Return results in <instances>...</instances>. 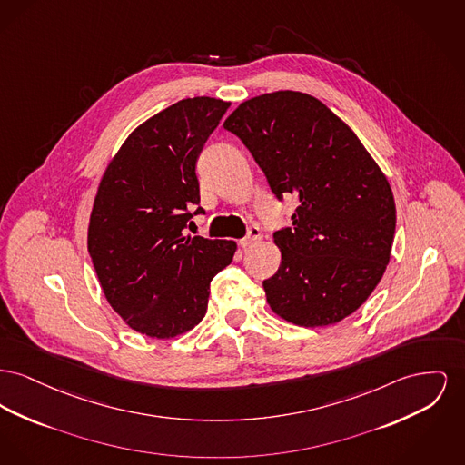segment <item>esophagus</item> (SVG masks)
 Wrapping results in <instances>:
<instances>
[{"label":"esophagus","mask_w":465,"mask_h":465,"mask_svg":"<svg viewBox=\"0 0 465 465\" xmlns=\"http://www.w3.org/2000/svg\"><path fill=\"white\" fill-rule=\"evenodd\" d=\"M260 237H262V233H260V228L258 226H251L249 230H247V235L244 239H241L239 241V246L241 247H249L252 246V244H256L258 241H260Z\"/></svg>","instance_id":"obj_1"}]
</instances>
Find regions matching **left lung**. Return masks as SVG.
Listing matches in <instances>:
<instances>
[{"label": "left lung", "mask_w": 465, "mask_h": 465, "mask_svg": "<svg viewBox=\"0 0 465 465\" xmlns=\"http://www.w3.org/2000/svg\"><path fill=\"white\" fill-rule=\"evenodd\" d=\"M224 130L242 140L277 200L299 198L292 226L273 233L281 265L267 302L299 327L333 325L369 299L395 235L393 193L353 130L299 91L241 104Z\"/></svg>", "instance_id": "8db88e82"}]
</instances>
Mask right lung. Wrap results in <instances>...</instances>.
I'll return each mask as SVG.
<instances>
[{"label":"right lung","instance_id":"right-lung-1","mask_svg":"<svg viewBox=\"0 0 465 465\" xmlns=\"http://www.w3.org/2000/svg\"><path fill=\"white\" fill-rule=\"evenodd\" d=\"M228 107L196 96L153 115L126 138L98 186L89 256L112 309L149 337L198 325L213 277L233 260V241L183 233L203 213L196 162Z\"/></svg>","mask_w":465,"mask_h":465}]
</instances>
